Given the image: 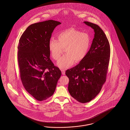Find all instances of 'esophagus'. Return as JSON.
<instances>
[{"label":"esophagus","mask_w":130,"mask_h":130,"mask_svg":"<svg viewBox=\"0 0 130 130\" xmlns=\"http://www.w3.org/2000/svg\"><path fill=\"white\" fill-rule=\"evenodd\" d=\"M61 72H62V74L65 75L66 72H65L64 70H61Z\"/></svg>","instance_id":"obj_1"}]
</instances>
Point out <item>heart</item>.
<instances>
[{"instance_id": "1", "label": "heart", "mask_w": 130, "mask_h": 130, "mask_svg": "<svg viewBox=\"0 0 130 130\" xmlns=\"http://www.w3.org/2000/svg\"><path fill=\"white\" fill-rule=\"evenodd\" d=\"M57 40L51 39L49 42L50 54L54 60L58 61L65 50L66 54L58 63L61 69L72 66L75 61L79 62L87 54L91 45V37L88 33L71 28L57 35Z\"/></svg>"}]
</instances>
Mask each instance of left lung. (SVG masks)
<instances>
[{
	"instance_id": "left-lung-1",
	"label": "left lung",
	"mask_w": 130,
	"mask_h": 130,
	"mask_svg": "<svg viewBox=\"0 0 130 130\" xmlns=\"http://www.w3.org/2000/svg\"><path fill=\"white\" fill-rule=\"evenodd\" d=\"M84 23L94 30L91 46L83 60L66 72L70 94L82 103L89 102L100 93L106 81L110 52L108 39L101 28L91 22Z\"/></svg>"
}]
</instances>
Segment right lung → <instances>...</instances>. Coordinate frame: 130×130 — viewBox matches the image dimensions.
Instances as JSON below:
<instances>
[{"instance_id": "1", "label": "right lung", "mask_w": 130, "mask_h": 130, "mask_svg": "<svg viewBox=\"0 0 130 130\" xmlns=\"http://www.w3.org/2000/svg\"><path fill=\"white\" fill-rule=\"evenodd\" d=\"M60 22L49 20L29 25L18 46L20 78L28 92L41 101L53 95L61 71L50 59L49 42Z\"/></svg>"}]
</instances>
